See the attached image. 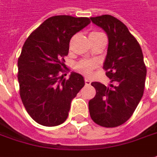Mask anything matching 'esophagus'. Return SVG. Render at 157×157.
Wrapping results in <instances>:
<instances>
[{
	"mask_svg": "<svg viewBox=\"0 0 157 157\" xmlns=\"http://www.w3.org/2000/svg\"><path fill=\"white\" fill-rule=\"evenodd\" d=\"M84 81H85V84H86V85H90V84H91V81H90L89 79L85 78Z\"/></svg>",
	"mask_w": 157,
	"mask_h": 157,
	"instance_id": "esophagus-1",
	"label": "esophagus"
}]
</instances>
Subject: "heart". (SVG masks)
<instances>
[{"label":"heart","mask_w":157,"mask_h":157,"mask_svg":"<svg viewBox=\"0 0 157 157\" xmlns=\"http://www.w3.org/2000/svg\"><path fill=\"white\" fill-rule=\"evenodd\" d=\"M102 34V33H100V32H96V31H94V32H91L90 34H89V37L90 38H93V37H96V36H99ZM97 66V63L94 61H89V60H82L79 62L77 63V70L78 71H80L81 73H82L83 75H89L92 73V70L95 68Z\"/></svg>","instance_id":"heart-1"}]
</instances>
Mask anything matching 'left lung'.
Returning <instances> with one entry per match:
<instances>
[{"mask_svg": "<svg viewBox=\"0 0 157 157\" xmlns=\"http://www.w3.org/2000/svg\"><path fill=\"white\" fill-rule=\"evenodd\" d=\"M108 37L107 54L103 64L110 87L91 83L96 90L88 102L93 121L103 127H117L132 117L141 101L146 78V66L140 44L126 27L109 14L90 18Z\"/></svg>", "mask_w": 157, "mask_h": 157, "instance_id": "1", "label": "left lung"}]
</instances>
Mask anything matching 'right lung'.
I'll return each instance as SVG.
<instances>
[{"label":"right lung","mask_w":157,"mask_h":157,"mask_svg":"<svg viewBox=\"0 0 157 157\" xmlns=\"http://www.w3.org/2000/svg\"><path fill=\"white\" fill-rule=\"evenodd\" d=\"M90 23L86 17L56 15L44 20L25 40L18 59L20 94L26 112L39 124L56 126L68 118L71 101L85 85L82 75L59 76L70 41Z\"/></svg>","instance_id":"obj_1"}]
</instances>
